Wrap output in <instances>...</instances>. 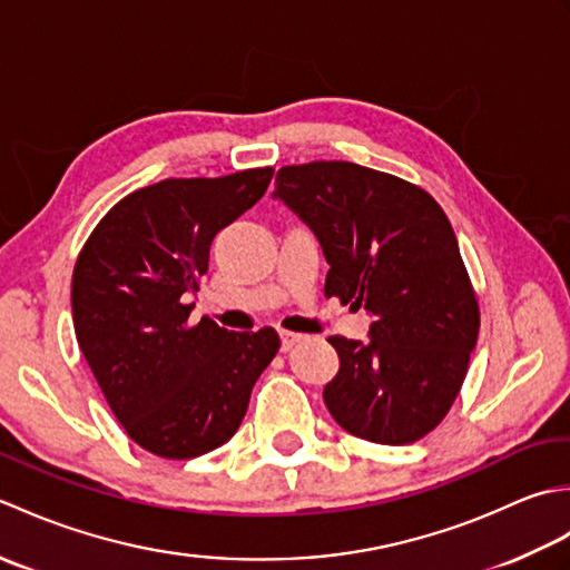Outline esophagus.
I'll list each match as a JSON object with an SVG mask.
<instances>
[{
	"label": "esophagus",
	"instance_id": "1",
	"mask_svg": "<svg viewBox=\"0 0 570 570\" xmlns=\"http://www.w3.org/2000/svg\"><path fill=\"white\" fill-rule=\"evenodd\" d=\"M278 335H282V350H284V353H288V350H292V347H296L298 343H304V341H306V335H301V333H288V331H282Z\"/></svg>",
	"mask_w": 570,
	"mask_h": 570
}]
</instances>
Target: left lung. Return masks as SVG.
<instances>
[{"label": "left lung", "instance_id": "obj_1", "mask_svg": "<svg viewBox=\"0 0 570 570\" xmlns=\"http://www.w3.org/2000/svg\"><path fill=\"white\" fill-rule=\"evenodd\" d=\"M274 200L304 223L328 262L325 296L372 318L367 341L333 335L341 370L323 402L372 443L404 445L455 402L480 311L441 205L406 180L350 161L286 166Z\"/></svg>", "mask_w": 570, "mask_h": 570}]
</instances>
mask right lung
Here are the masks:
<instances>
[{"label":"right lung","mask_w":570,"mask_h":570,"mask_svg":"<svg viewBox=\"0 0 570 570\" xmlns=\"http://www.w3.org/2000/svg\"><path fill=\"white\" fill-rule=\"evenodd\" d=\"M274 168L168 178L129 193L95 227L72 272L85 360L129 439L186 460L233 439L254 382L278 350L274 328L190 325L215 235L257 203Z\"/></svg>","instance_id":"add662e5"}]
</instances>
